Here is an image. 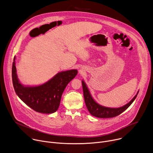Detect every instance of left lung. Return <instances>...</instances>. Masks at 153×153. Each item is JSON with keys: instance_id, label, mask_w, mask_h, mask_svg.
<instances>
[{"instance_id": "8db88e82", "label": "left lung", "mask_w": 153, "mask_h": 153, "mask_svg": "<svg viewBox=\"0 0 153 153\" xmlns=\"http://www.w3.org/2000/svg\"><path fill=\"white\" fill-rule=\"evenodd\" d=\"M82 87H83V91L85 102L86 106L87 109L89 111L90 113L95 117L99 118H110L116 117L121 113H122L124 111L131 105L133 101L136 98L137 94L134 97V98L131 100L128 103L124 105L122 107L118 108H106L102 106L98 103H97L94 99L92 98L89 90L87 88L86 84L83 81L82 82Z\"/></svg>"}]
</instances>
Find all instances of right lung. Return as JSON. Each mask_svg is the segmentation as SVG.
I'll use <instances>...</instances> for the list:
<instances>
[{
  "label": "right lung",
  "instance_id": "right-lung-1",
  "mask_svg": "<svg viewBox=\"0 0 153 153\" xmlns=\"http://www.w3.org/2000/svg\"><path fill=\"white\" fill-rule=\"evenodd\" d=\"M77 74L76 70L62 71L42 85L25 87L18 80L14 61L12 66V80L17 95L33 110L45 114L57 110L65 87Z\"/></svg>",
  "mask_w": 153,
  "mask_h": 153
}]
</instances>
